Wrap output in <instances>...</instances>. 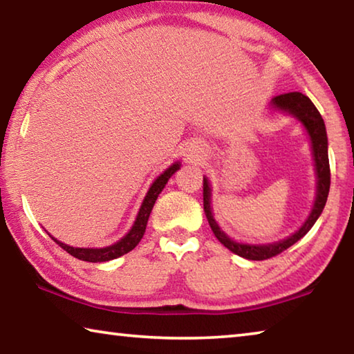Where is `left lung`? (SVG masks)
I'll use <instances>...</instances> for the list:
<instances>
[{
	"instance_id": "8db88e82",
	"label": "left lung",
	"mask_w": 354,
	"mask_h": 354,
	"mask_svg": "<svg viewBox=\"0 0 354 354\" xmlns=\"http://www.w3.org/2000/svg\"><path fill=\"white\" fill-rule=\"evenodd\" d=\"M273 106L278 109L287 111L292 115H295L299 122L304 124L308 129V134L310 137V143H313V154L315 160V171H317V198L314 203L313 212L309 214L308 220L299 230L292 234L290 237L284 239V241L277 243L268 245H247L231 241L223 231L220 230L217 221L214 220L211 212V187H209L207 178H203V206H205V214L211 226L215 237L218 239L220 243L232 251L237 256H242L245 259L250 261H266L270 259L273 256H278L283 253L284 250L292 247L293 243L298 242L303 236L308 234V231L314 226L317 218L320 217L323 207L326 205L328 194H329V184H331V170H329V159H328V137H326V128L325 122L317 111L313 101H310L306 95L301 92H289L283 95H277L273 98Z\"/></svg>"
}]
</instances>
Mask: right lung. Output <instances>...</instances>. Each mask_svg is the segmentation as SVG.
Segmentation results:
<instances>
[{
    "label": "right lung",
    "instance_id": "right-lung-1",
    "mask_svg": "<svg viewBox=\"0 0 354 354\" xmlns=\"http://www.w3.org/2000/svg\"><path fill=\"white\" fill-rule=\"evenodd\" d=\"M178 169H179V164L178 162L173 164L170 169H167L162 173V175L156 179L151 187H149L145 200H143V203H142V207L139 211V215H137V218L134 221V226L131 227V231L122 239V241H118L117 243L111 245V247H106V248H73V247H68V245L56 241L55 237H51V239L59 245V247L67 251L68 254H71L80 261L106 262V261L115 259V257H120V256L129 253L131 250L136 248V245L140 242V239L143 237V234H145L148 217H149V214H151V209L154 206V203H156V200H158L160 192H162V189L165 187L167 181H169L173 173H175Z\"/></svg>",
    "mask_w": 354,
    "mask_h": 354
}]
</instances>
